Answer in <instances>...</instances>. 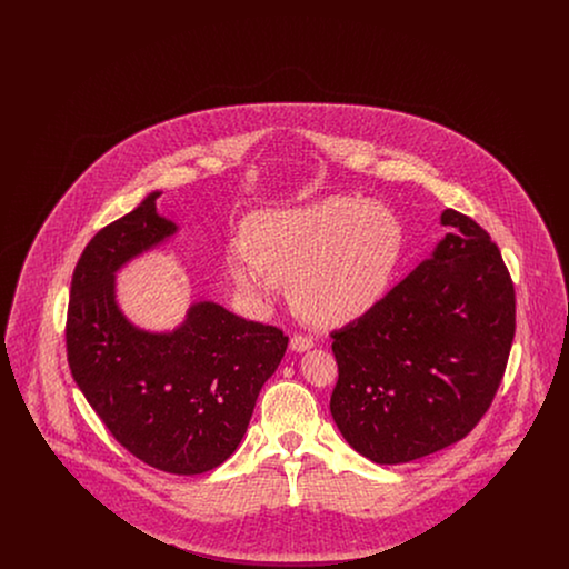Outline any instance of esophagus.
<instances>
[{
  "mask_svg": "<svg viewBox=\"0 0 569 569\" xmlns=\"http://www.w3.org/2000/svg\"><path fill=\"white\" fill-rule=\"evenodd\" d=\"M316 343H313V339L311 337H307V335H295L292 339H290V348H292V352H307V350H311Z\"/></svg>",
  "mask_w": 569,
  "mask_h": 569,
  "instance_id": "esophagus-1",
  "label": "esophagus"
}]
</instances>
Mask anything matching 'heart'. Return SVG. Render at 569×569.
<instances>
[{
  "label": "heart",
  "mask_w": 569,
  "mask_h": 569,
  "mask_svg": "<svg viewBox=\"0 0 569 569\" xmlns=\"http://www.w3.org/2000/svg\"><path fill=\"white\" fill-rule=\"evenodd\" d=\"M403 243V226L388 207L328 196L253 217L249 243H230L226 269L239 295L251 302L271 300L286 279L302 318L348 325L383 298Z\"/></svg>",
  "instance_id": "obj_1"
}]
</instances>
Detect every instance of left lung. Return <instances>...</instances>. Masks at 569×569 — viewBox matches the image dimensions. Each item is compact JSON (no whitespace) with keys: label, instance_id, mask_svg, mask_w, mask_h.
<instances>
[{"label":"left lung","instance_id":"obj_1","mask_svg":"<svg viewBox=\"0 0 569 569\" xmlns=\"http://www.w3.org/2000/svg\"><path fill=\"white\" fill-rule=\"evenodd\" d=\"M450 232L378 305L330 332L337 429L379 465L457 443L487 413L515 341L516 298L501 251L471 217L446 209Z\"/></svg>","mask_w":569,"mask_h":569}]
</instances>
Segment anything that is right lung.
<instances>
[{"label":"right lung","instance_id":"add662e5","mask_svg":"<svg viewBox=\"0 0 569 569\" xmlns=\"http://www.w3.org/2000/svg\"><path fill=\"white\" fill-rule=\"evenodd\" d=\"M151 191L102 228L72 274L66 346L72 378L112 437L136 459L177 476L216 469L241 443L288 337L213 300L193 302L172 330L128 320L114 277L179 232Z\"/></svg>","mask_w":569,"mask_h":569}]
</instances>
